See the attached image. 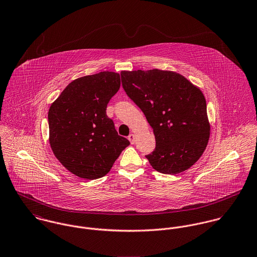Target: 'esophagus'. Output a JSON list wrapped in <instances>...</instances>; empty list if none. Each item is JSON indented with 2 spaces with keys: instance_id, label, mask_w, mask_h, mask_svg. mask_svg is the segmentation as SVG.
<instances>
[{
  "instance_id": "1",
  "label": "esophagus",
  "mask_w": 257,
  "mask_h": 257,
  "mask_svg": "<svg viewBox=\"0 0 257 257\" xmlns=\"http://www.w3.org/2000/svg\"><path fill=\"white\" fill-rule=\"evenodd\" d=\"M128 140L133 145V144L135 143V135H134V134H130V135L128 136Z\"/></svg>"
}]
</instances>
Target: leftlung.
<instances>
[{"instance_id": "1", "label": "left lung", "mask_w": 257, "mask_h": 257, "mask_svg": "<svg viewBox=\"0 0 257 257\" xmlns=\"http://www.w3.org/2000/svg\"><path fill=\"white\" fill-rule=\"evenodd\" d=\"M122 86L154 130L156 148L147 155L156 171L176 174L204 153L210 123L204 94L182 75L153 69L122 71Z\"/></svg>"}]
</instances>
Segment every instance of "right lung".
<instances>
[{"mask_svg": "<svg viewBox=\"0 0 257 257\" xmlns=\"http://www.w3.org/2000/svg\"><path fill=\"white\" fill-rule=\"evenodd\" d=\"M119 87L118 73L85 76L66 86L49 108L51 149L58 161L81 178L104 176L130 145L106 115L107 103Z\"/></svg>", "mask_w": 257, "mask_h": 257, "instance_id": "1", "label": "right lung"}]
</instances>
